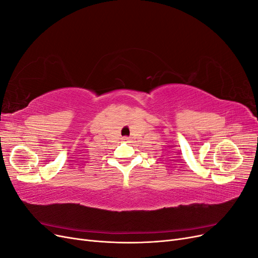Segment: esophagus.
<instances>
[{
	"mask_svg": "<svg viewBox=\"0 0 258 258\" xmlns=\"http://www.w3.org/2000/svg\"><path fill=\"white\" fill-rule=\"evenodd\" d=\"M123 140H128V138H123Z\"/></svg>",
	"mask_w": 258,
	"mask_h": 258,
	"instance_id": "obj_1",
	"label": "esophagus"
}]
</instances>
